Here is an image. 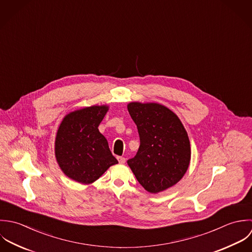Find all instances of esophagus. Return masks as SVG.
Listing matches in <instances>:
<instances>
[{"mask_svg":"<svg viewBox=\"0 0 252 252\" xmlns=\"http://www.w3.org/2000/svg\"><path fill=\"white\" fill-rule=\"evenodd\" d=\"M117 158H118L120 163H125L126 162V158H124V157H118Z\"/></svg>","mask_w":252,"mask_h":252,"instance_id":"obj_1","label":"esophagus"}]
</instances>
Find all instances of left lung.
Returning <instances> with one entry per match:
<instances>
[{"label":"left lung","mask_w":252,"mask_h":252,"mask_svg":"<svg viewBox=\"0 0 252 252\" xmlns=\"http://www.w3.org/2000/svg\"><path fill=\"white\" fill-rule=\"evenodd\" d=\"M128 113L137 126L140 146L127 160L142 187L152 194L179 182L191 160L188 133L175 113L158 103L130 102Z\"/></svg>","instance_id":"obj_1"}]
</instances>
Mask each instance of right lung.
Masks as SVG:
<instances>
[{
  "instance_id": "obj_1",
  "label": "right lung",
  "mask_w": 252,
  "mask_h": 252,
  "mask_svg": "<svg viewBox=\"0 0 252 252\" xmlns=\"http://www.w3.org/2000/svg\"><path fill=\"white\" fill-rule=\"evenodd\" d=\"M108 110L107 105H94L70 112L57 129L54 144L57 163L76 182L94 183L111 165L118 163L98 129Z\"/></svg>"
}]
</instances>
